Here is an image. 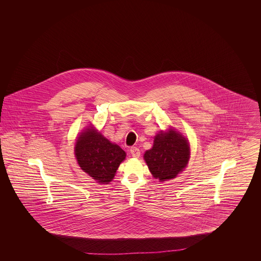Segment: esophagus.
Segmentation results:
<instances>
[{
    "label": "esophagus",
    "mask_w": 261,
    "mask_h": 261,
    "mask_svg": "<svg viewBox=\"0 0 261 261\" xmlns=\"http://www.w3.org/2000/svg\"><path fill=\"white\" fill-rule=\"evenodd\" d=\"M130 152H131V154H132V156H134V158H139L140 154H141L140 149H139V148H137V147H132V148L130 149Z\"/></svg>",
    "instance_id": "obj_1"
}]
</instances>
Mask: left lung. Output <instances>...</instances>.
<instances>
[{"instance_id":"obj_1","label":"left lung","mask_w":261,"mask_h":261,"mask_svg":"<svg viewBox=\"0 0 261 261\" xmlns=\"http://www.w3.org/2000/svg\"><path fill=\"white\" fill-rule=\"evenodd\" d=\"M144 158L154 178H159L161 182L172 179L188 164L189 143L176 131L162 132L155 136L153 147L146 151Z\"/></svg>"}]
</instances>
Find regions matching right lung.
Listing matches in <instances>:
<instances>
[{
  "label": "right lung",
  "mask_w": 261,
  "mask_h": 261,
  "mask_svg": "<svg viewBox=\"0 0 261 261\" xmlns=\"http://www.w3.org/2000/svg\"><path fill=\"white\" fill-rule=\"evenodd\" d=\"M75 155L81 169L101 184L111 182L126 156L124 150L89 129L78 138Z\"/></svg>",
  "instance_id": "add662e5"
}]
</instances>
